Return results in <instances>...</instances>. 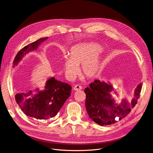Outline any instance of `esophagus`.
Instances as JSON below:
<instances>
[{
  "label": "esophagus",
  "mask_w": 153,
  "mask_h": 153,
  "mask_svg": "<svg viewBox=\"0 0 153 153\" xmlns=\"http://www.w3.org/2000/svg\"><path fill=\"white\" fill-rule=\"evenodd\" d=\"M82 89V86H79V85H76V86H74L73 87V90H74V91H80V90H81Z\"/></svg>",
  "instance_id": "esophagus-1"
}]
</instances>
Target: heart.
I'll return each instance as SVG.
<instances>
[{
    "mask_svg": "<svg viewBox=\"0 0 153 153\" xmlns=\"http://www.w3.org/2000/svg\"><path fill=\"white\" fill-rule=\"evenodd\" d=\"M102 48L98 44L89 42L73 47L69 57H64L62 68L66 79H75L78 73L77 66L80 65V71L87 77H92L98 72L100 65V53Z\"/></svg>",
    "mask_w": 153,
    "mask_h": 153,
    "instance_id": "1",
    "label": "heart"
}]
</instances>
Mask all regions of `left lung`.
<instances>
[{
	"label": "left lung",
	"instance_id": "1",
	"mask_svg": "<svg viewBox=\"0 0 153 153\" xmlns=\"http://www.w3.org/2000/svg\"><path fill=\"white\" fill-rule=\"evenodd\" d=\"M140 83L135 89L134 97L131 102L122 99L120 103L116 102L111 93L118 95L114 91L113 86L104 81L95 80L89 88L85 89L86 94V108L89 118L96 123L103 126L121 121L131 111L137 103L142 89Z\"/></svg>",
	"mask_w": 153,
	"mask_h": 153
}]
</instances>
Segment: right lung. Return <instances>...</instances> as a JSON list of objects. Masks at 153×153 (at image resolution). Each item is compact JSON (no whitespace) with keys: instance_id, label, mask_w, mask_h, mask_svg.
<instances>
[{"instance_id":"add662e5","label":"right lung","mask_w":153,"mask_h":153,"mask_svg":"<svg viewBox=\"0 0 153 153\" xmlns=\"http://www.w3.org/2000/svg\"><path fill=\"white\" fill-rule=\"evenodd\" d=\"M47 39L48 37L40 38L21 50L13 62V67L26 54L36 50ZM71 91V87L68 83L51 77L47 81L43 89H36L33 91L18 93L15 95V100L21 109L27 116L36 120H46L57 115L70 96Z\"/></svg>"}]
</instances>
